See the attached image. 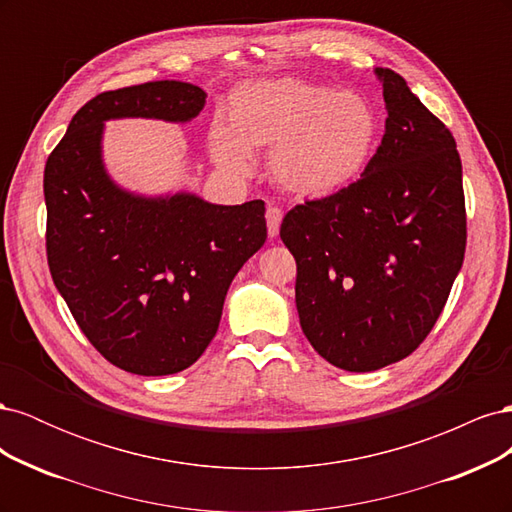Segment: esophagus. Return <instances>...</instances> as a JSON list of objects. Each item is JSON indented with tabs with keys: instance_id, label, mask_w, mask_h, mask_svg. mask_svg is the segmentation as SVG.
<instances>
[{
	"instance_id": "esophagus-1",
	"label": "esophagus",
	"mask_w": 512,
	"mask_h": 512,
	"mask_svg": "<svg viewBox=\"0 0 512 512\" xmlns=\"http://www.w3.org/2000/svg\"><path fill=\"white\" fill-rule=\"evenodd\" d=\"M265 218H267V230H269V237H271V239H275L277 235H280V224H282L284 213H282V209H280V207L269 205V207H267V213H265Z\"/></svg>"
}]
</instances>
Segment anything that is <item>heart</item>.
<instances>
[{"label":"heart","instance_id":"1","mask_svg":"<svg viewBox=\"0 0 512 512\" xmlns=\"http://www.w3.org/2000/svg\"><path fill=\"white\" fill-rule=\"evenodd\" d=\"M378 136V115L350 89L301 79L243 83L226 104V123L209 130L213 162L247 173L252 153L271 151V177L301 198H327L363 173Z\"/></svg>","mask_w":512,"mask_h":512}]
</instances>
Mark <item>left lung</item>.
Listing matches in <instances>:
<instances>
[{
    "mask_svg": "<svg viewBox=\"0 0 512 512\" xmlns=\"http://www.w3.org/2000/svg\"><path fill=\"white\" fill-rule=\"evenodd\" d=\"M384 136L359 181L286 213L297 312L314 350L346 371L406 359L436 324L466 254L455 138L408 83L376 68Z\"/></svg>",
    "mask_w": 512,
    "mask_h": 512,
    "instance_id": "left-lung-1",
    "label": "left lung"
}]
</instances>
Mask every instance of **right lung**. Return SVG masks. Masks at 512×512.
I'll return each instance as SVG.
<instances>
[{"mask_svg":"<svg viewBox=\"0 0 512 512\" xmlns=\"http://www.w3.org/2000/svg\"><path fill=\"white\" fill-rule=\"evenodd\" d=\"M207 94L153 81L89 100L46 160V256L85 337L115 367L168 376L218 333L230 282L267 239L265 203L213 205L192 192L123 190L102 158L104 123H188Z\"/></svg>","mask_w":512,"mask_h":512,"instance_id":"right-lung-1","label":"right lung"}]
</instances>
